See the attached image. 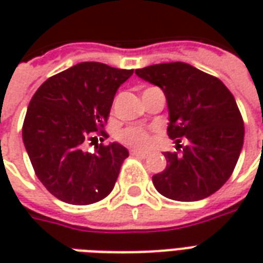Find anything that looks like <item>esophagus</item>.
Returning <instances> with one entry per match:
<instances>
[{
	"mask_svg": "<svg viewBox=\"0 0 263 263\" xmlns=\"http://www.w3.org/2000/svg\"><path fill=\"white\" fill-rule=\"evenodd\" d=\"M131 155L132 156H137V158H148V154H143V152H139V151H131Z\"/></svg>",
	"mask_w": 263,
	"mask_h": 263,
	"instance_id": "obj_1",
	"label": "esophagus"
}]
</instances>
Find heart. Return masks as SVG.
<instances>
[{"label":"heart","mask_w":263,"mask_h":263,"mask_svg":"<svg viewBox=\"0 0 263 263\" xmlns=\"http://www.w3.org/2000/svg\"><path fill=\"white\" fill-rule=\"evenodd\" d=\"M118 139L128 148L135 149V151H146L152 145L154 135L152 132L141 126H128L120 132Z\"/></svg>","instance_id":"1"}]
</instances>
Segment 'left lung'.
Instances as JSON below:
<instances>
[{
	"instance_id": "8db88e82",
	"label": "left lung",
	"mask_w": 263,
	"mask_h": 263,
	"mask_svg": "<svg viewBox=\"0 0 263 263\" xmlns=\"http://www.w3.org/2000/svg\"><path fill=\"white\" fill-rule=\"evenodd\" d=\"M160 87L169 107L167 135L179 152H165L167 165L152 177L162 196L197 201L215 193L235 169L243 143V121L235 98L214 76L182 62L135 70Z\"/></svg>"
}]
</instances>
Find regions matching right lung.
<instances>
[{
    "label": "right lung",
    "instance_id": "right-lung-1",
    "mask_svg": "<svg viewBox=\"0 0 263 263\" xmlns=\"http://www.w3.org/2000/svg\"><path fill=\"white\" fill-rule=\"evenodd\" d=\"M134 70L83 62L49 77L28 105L22 139L37 179L50 194L76 205L97 203L114 189L128 151L108 138L104 126L118 87Z\"/></svg>",
    "mask_w": 263,
    "mask_h": 263
}]
</instances>
